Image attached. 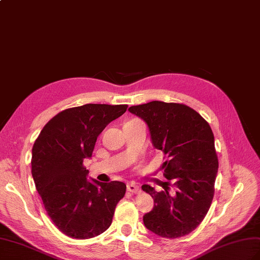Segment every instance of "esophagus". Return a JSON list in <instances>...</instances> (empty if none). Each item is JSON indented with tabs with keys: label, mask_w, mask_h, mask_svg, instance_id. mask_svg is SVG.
Wrapping results in <instances>:
<instances>
[{
	"label": "esophagus",
	"mask_w": 260,
	"mask_h": 260,
	"mask_svg": "<svg viewBox=\"0 0 260 260\" xmlns=\"http://www.w3.org/2000/svg\"><path fill=\"white\" fill-rule=\"evenodd\" d=\"M126 187H127V191L132 192V193H137V192L141 191V189H139L138 185L135 184V183H127Z\"/></svg>",
	"instance_id": "obj_1"
}]
</instances>
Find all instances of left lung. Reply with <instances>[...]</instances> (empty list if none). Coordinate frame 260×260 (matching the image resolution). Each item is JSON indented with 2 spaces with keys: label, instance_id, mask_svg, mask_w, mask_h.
Wrapping results in <instances>:
<instances>
[{
  "label": "left lung",
  "instance_id": "1",
  "mask_svg": "<svg viewBox=\"0 0 260 260\" xmlns=\"http://www.w3.org/2000/svg\"><path fill=\"white\" fill-rule=\"evenodd\" d=\"M128 111L147 124L151 144L167 157L160 169L169 182L162 191L149 184L142 189L154 199V208L143 216L146 228L166 238L194 231L208 213L218 169L214 135L209 123L189 106L152 101Z\"/></svg>",
  "mask_w": 260,
  "mask_h": 260
}]
</instances>
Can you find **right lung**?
I'll list each match as a JSON object with an SVG mask.
<instances>
[{
    "mask_svg": "<svg viewBox=\"0 0 260 260\" xmlns=\"http://www.w3.org/2000/svg\"><path fill=\"white\" fill-rule=\"evenodd\" d=\"M127 105L85 104L58 113L44 126L31 150V176L45 210L59 231L88 239L110 228L126 184L89 180L83 167L99 135Z\"/></svg>",
    "mask_w": 260,
    "mask_h": 260,
    "instance_id": "add662e5",
    "label": "right lung"
}]
</instances>
